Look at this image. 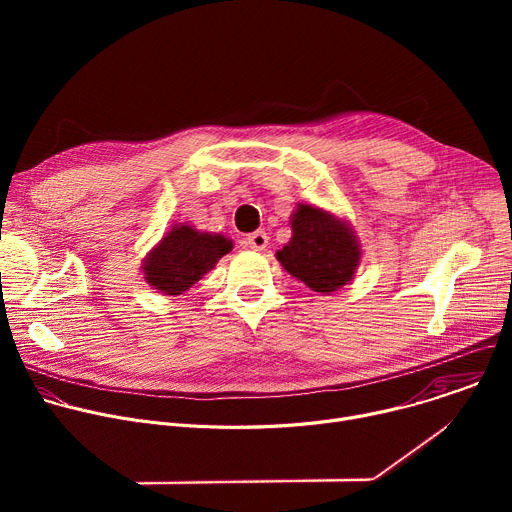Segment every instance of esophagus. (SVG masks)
Segmentation results:
<instances>
[{
    "mask_svg": "<svg viewBox=\"0 0 512 512\" xmlns=\"http://www.w3.org/2000/svg\"><path fill=\"white\" fill-rule=\"evenodd\" d=\"M245 243H247V247H251L253 251H263V249L267 247V243H269V237H267V233H263V231H255V233H251V235L245 237Z\"/></svg>",
    "mask_w": 512,
    "mask_h": 512,
    "instance_id": "34e87169",
    "label": "esophagus"
}]
</instances>
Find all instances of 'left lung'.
Segmentation results:
<instances>
[{"mask_svg": "<svg viewBox=\"0 0 512 512\" xmlns=\"http://www.w3.org/2000/svg\"><path fill=\"white\" fill-rule=\"evenodd\" d=\"M275 257L310 289L332 294L354 277L360 245L346 221L322 208L298 204L291 214V239Z\"/></svg>", "mask_w": 512, "mask_h": 512, "instance_id": "1", "label": "left lung"}]
</instances>
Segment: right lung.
I'll return each mask as SVG.
<instances>
[{
	"instance_id": "add662e5",
	"label": "right lung",
	"mask_w": 512,
	"mask_h": 512,
	"mask_svg": "<svg viewBox=\"0 0 512 512\" xmlns=\"http://www.w3.org/2000/svg\"><path fill=\"white\" fill-rule=\"evenodd\" d=\"M231 249L233 241L225 235L200 233L178 223L143 259L141 269L145 281L164 296H180Z\"/></svg>"
}]
</instances>
